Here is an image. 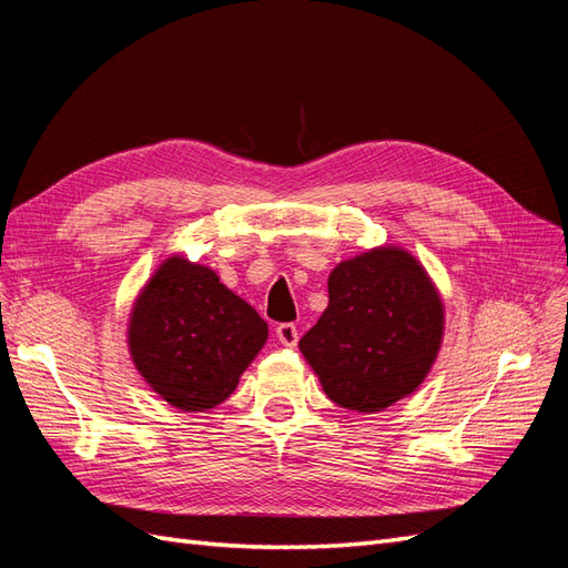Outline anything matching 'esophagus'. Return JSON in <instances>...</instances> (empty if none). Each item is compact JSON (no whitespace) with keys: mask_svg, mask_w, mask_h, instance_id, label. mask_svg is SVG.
<instances>
[{"mask_svg":"<svg viewBox=\"0 0 568 568\" xmlns=\"http://www.w3.org/2000/svg\"><path fill=\"white\" fill-rule=\"evenodd\" d=\"M277 338H280L282 346L294 348L296 343H298V329H296V324H291V322L280 324V326H277Z\"/></svg>","mask_w":568,"mask_h":568,"instance_id":"34e87169","label":"esophagus"}]
</instances>
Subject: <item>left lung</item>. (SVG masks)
I'll list each match as a JSON object with an SVG mask.
<instances>
[{
    "instance_id": "1",
    "label": "left lung",
    "mask_w": 568,
    "mask_h": 568,
    "mask_svg": "<svg viewBox=\"0 0 568 568\" xmlns=\"http://www.w3.org/2000/svg\"><path fill=\"white\" fill-rule=\"evenodd\" d=\"M329 305L298 348L329 398L374 415L415 393L445 329L436 284L415 255L376 246L329 274Z\"/></svg>"
}]
</instances>
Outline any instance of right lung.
Returning <instances> with one entry per match:
<instances>
[{"label":"right lung","mask_w":568,"mask_h":568,"mask_svg":"<svg viewBox=\"0 0 568 568\" xmlns=\"http://www.w3.org/2000/svg\"><path fill=\"white\" fill-rule=\"evenodd\" d=\"M267 341V322L215 270L170 255L134 298L128 348L165 403L205 412L234 393Z\"/></svg>","instance_id":"add662e5"}]
</instances>
